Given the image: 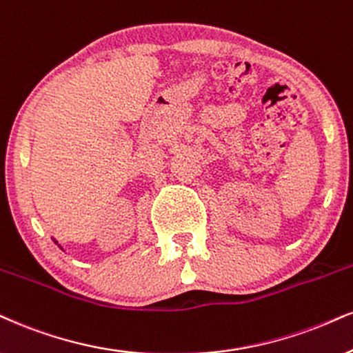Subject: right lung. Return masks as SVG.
<instances>
[{"mask_svg":"<svg viewBox=\"0 0 353 353\" xmlns=\"http://www.w3.org/2000/svg\"><path fill=\"white\" fill-rule=\"evenodd\" d=\"M52 241H54V242L57 243V245H59V242H57V241H55V239H52ZM59 247H60V249H62V245H59Z\"/></svg>","mask_w":353,"mask_h":353,"instance_id":"right-lung-1","label":"right lung"}]
</instances>
